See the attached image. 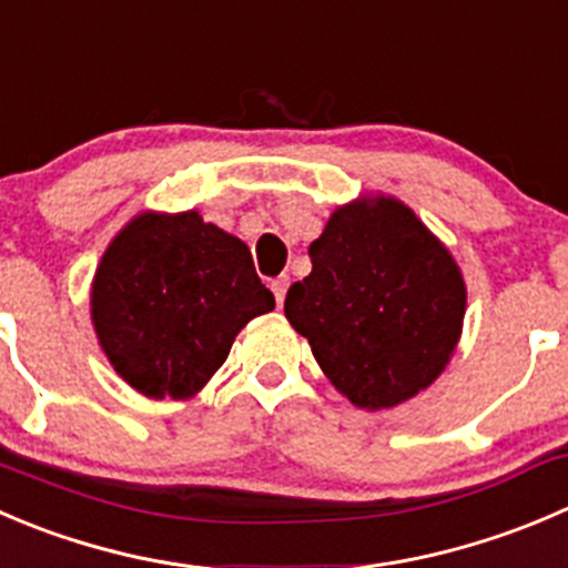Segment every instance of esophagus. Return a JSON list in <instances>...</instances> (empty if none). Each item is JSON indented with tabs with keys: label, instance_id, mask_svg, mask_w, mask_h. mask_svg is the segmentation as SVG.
<instances>
[{
	"label": "esophagus",
	"instance_id": "34e87169",
	"mask_svg": "<svg viewBox=\"0 0 568 568\" xmlns=\"http://www.w3.org/2000/svg\"><path fill=\"white\" fill-rule=\"evenodd\" d=\"M288 285H291L288 274H280V277L272 280V291H274V300H277V307H283L285 291H288Z\"/></svg>",
	"mask_w": 568,
	"mask_h": 568
}]
</instances>
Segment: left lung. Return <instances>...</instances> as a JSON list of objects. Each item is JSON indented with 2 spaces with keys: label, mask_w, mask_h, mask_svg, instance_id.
<instances>
[{
  "label": "left lung",
  "mask_w": 568,
  "mask_h": 568,
  "mask_svg": "<svg viewBox=\"0 0 568 568\" xmlns=\"http://www.w3.org/2000/svg\"><path fill=\"white\" fill-rule=\"evenodd\" d=\"M313 272L285 296L335 390L385 410L430 388L458 349L466 283L458 261L405 202L361 194L329 213Z\"/></svg>",
  "instance_id": "1"
}]
</instances>
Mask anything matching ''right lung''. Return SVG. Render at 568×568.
<instances>
[{
	"instance_id": "add662e5",
	"label": "right lung",
	"mask_w": 568,
	"mask_h": 568,
	"mask_svg": "<svg viewBox=\"0 0 568 568\" xmlns=\"http://www.w3.org/2000/svg\"><path fill=\"white\" fill-rule=\"evenodd\" d=\"M274 294L235 235L200 211H141L104 250L91 324L113 372L150 399H191Z\"/></svg>"
}]
</instances>
